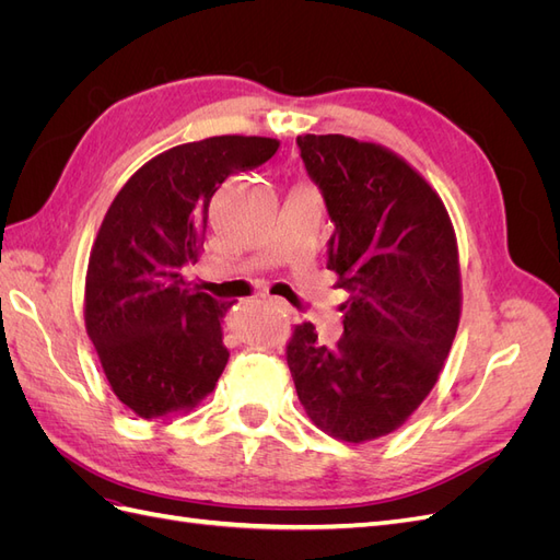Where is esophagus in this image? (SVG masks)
<instances>
[{
	"instance_id": "obj_1",
	"label": "esophagus",
	"mask_w": 560,
	"mask_h": 560,
	"mask_svg": "<svg viewBox=\"0 0 560 560\" xmlns=\"http://www.w3.org/2000/svg\"><path fill=\"white\" fill-rule=\"evenodd\" d=\"M270 303H273V306L278 308V313H284V315H294V311L290 308V306H287V303L284 301H280V299H273V301H270Z\"/></svg>"
}]
</instances>
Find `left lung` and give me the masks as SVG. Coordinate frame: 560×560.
Wrapping results in <instances>:
<instances>
[{
  "label": "left lung",
  "instance_id": "obj_1",
  "mask_svg": "<svg viewBox=\"0 0 560 560\" xmlns=\"http://www.w3.org/2000/svg\"><path fill=\"white\" fill-rule=\"evenodd\" d=\"M334 233L327 268L343 336L317 341L311 322L287 346L296 395L319 430L350 444L397 430L430 395L460 322V266L442 198L381 144L346 135L296 138Z\"/></svg>",
  "mask_w": 560,
  "mask_h": 560
}]
</instances>
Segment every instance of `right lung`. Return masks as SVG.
<instances>
[{
	"instance_id": "obj_1",
	"label": "right lung",
	"mask_w": 560,
	"mask_h": 560,
	"mask_svg": "<svg viewBox=\"0 0 560 560\" xmlns=\"http://www.w3.org/2000/svg\"><path fill=\"white\" fill-rule=\"evenodd\" d=\"M278 147L222 135L167 149L126 182L103 219L83 315L114 395L144 420L194 409L222 376V319L233 303L186 284L182 268L206 243L219 186Z\"/></svg>"
}]
</instances>
